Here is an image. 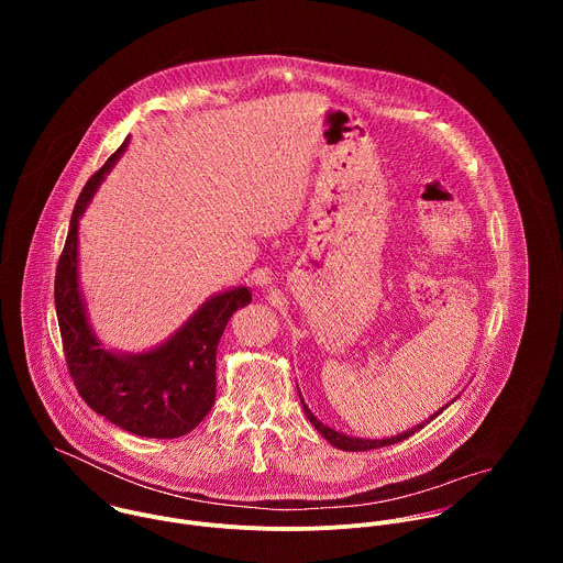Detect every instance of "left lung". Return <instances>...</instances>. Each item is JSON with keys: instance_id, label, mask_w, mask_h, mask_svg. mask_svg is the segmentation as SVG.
Masks as SVG:
<instances>
[{"instance_id": "1", "label": "left lung", "mask_w": 563, "mask_h": 563, "mask_svg": "<svg viewBox=\"0 0 563 563\" xmlns=\"http://www.w3.org/2000/svg\"><path fill=\"white\" fill-rule=\"evenodd\" d=\"M300 394V391H298ZM454 400V398H452ZM450 400V404H452ZM300 404H302V410H305V415H307V419H309V423L323 434V439H328L334 448H339V450H345V452H365V450H374V448H385V445H391V443H398V441H406L408 437H412L415 432H419L426 423H430L432 419H437L448 406H443L439 412H434L426 423H419V426H415V428H410L408 432H400V434H396V437H389V439H358V437H350V434H343V432H336L334 428H330V426H325L323 421L320 419H316L313 417V412L307 408V404L302 400V396H300Z\"/></svg>"}]
</instances>
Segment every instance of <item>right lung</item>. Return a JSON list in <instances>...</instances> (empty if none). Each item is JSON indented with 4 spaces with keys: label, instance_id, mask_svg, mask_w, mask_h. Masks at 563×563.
Listing matches in <instances>:
<instances>
[{
    "label": "right lung",
    "instance_id": "add662e5",
    "mask_svg": "<svg viewBox=\"0 0 563 563\" xmlns=\"http://www.w3.org/2000/svg\"><path fill=\"white\" fill-rule=\"evenodd\" d=\"M126 144L129 137L91 176L75 202L55 272V311L70 378L87 406L131 434L178 439L189 434L213 408L216 350L231 313L252 302V291L240 285L207 298L180 330L148 352L126 354L102 345L79 289L77 229Z\"/></svg>",
    "mask_w": 563,
    "mask_h": 563
}]
</instances>
